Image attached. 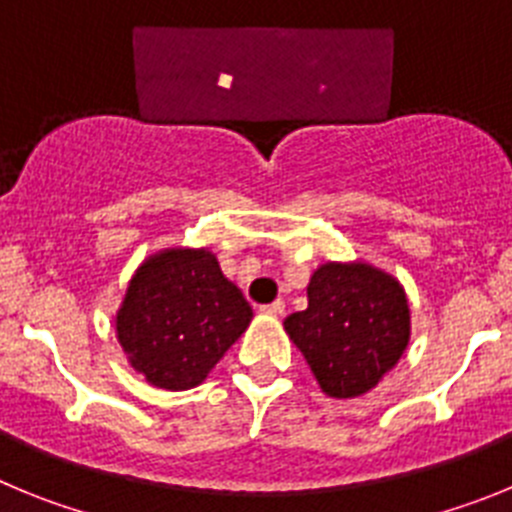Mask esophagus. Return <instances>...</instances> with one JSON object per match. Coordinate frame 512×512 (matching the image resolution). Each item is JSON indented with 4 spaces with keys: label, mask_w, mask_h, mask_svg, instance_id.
Returning <instances> with one entry per match:
<instances>
[{
    "label": "esophagus",
    "mask_w": 512,
    "mask_h": 512,
    "mask_svg": "<svg viewBox=\"0 0 512 512\" xmlns=\"http://www.w3.org/2000/svg\"><path fill=\"white\" fill-rule=\"evenodd\" d=\"M264 312H269V315H284V302L282 300H274L271 305H264L261 307Z\"/></svg>",
    "instance_id": "1"
}]
</instances>
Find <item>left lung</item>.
<instances>
[{"instance_id":"1","label":"left lung","mask_w":512,"mask_h":512,"mask_svg":"<svg viewBox=\"0 0 512 512\" xmlns=\"http://www.w3.org/2000/svg\"><path fill=\"white\" fill-rule=\"evenodd\" d=\"M284 330L330 397H359L400 361L410 341L408 297L369 264H323L307 284V310Z\"/></svg>"}]
</instances>
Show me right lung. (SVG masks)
Here are the masks:
<instances>
[{
	"label": "right lung",
	"instance_id": "obj_1",
	"mask_svg": "<svg viewBox=\"0 0 512 512\" xmlns=\"http://www.w3.org/2000/svg\"><path fill=\"white\" fill-rule=\"evenodd\" d=\"M251 305L210 251L171 248L135 271L117 338L135 372L161 390H189L251 323Z\"/></svg>",
	"mask_w": 512,
	"mask_h": 512
}]
</instances>
